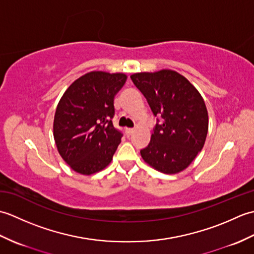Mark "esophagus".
<instances>
[{
	"mask_svg": "<svg viewBox=\"0 0 254 254\" xmlns=\"http://www.w3.org/2000/svg\"><path fill=\"white\" fill-rule=\"evenodd\" d=\"M133 132H134V130H133V128H127V130H126V134H127V136H130V135H132V134H133Z\"/></svg>",
	"mask_w": 254,
	"mask_h": 254,
	"instance_id": "1",
	"label": "esophagus"
}]
</instances>
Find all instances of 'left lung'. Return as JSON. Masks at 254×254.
I'll list each match as a JSON object with an SVG mask.
<instances>
[{
    "instance_id": "1",
    "label": "left lung",
    "mask_w": 254,
    "mask_h": 254,
    "mask_svg": "<svg viewBox=\"0 0 254 254\" xmlns=\"http://www.w3.org/2000/svg\"><path fill=\"white\" fill-rule=\"evenodd\" d=\"M146 98L156 124L150 143L141 150L146 164L163 174L175 175L188 168L201 152L208 131V115L197 89L171 69L131 75Z\"/></svg>"
}]
</instances>
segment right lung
I'll list each match as a JSON object with an SVG mask.
<instances>
[{"instance_id": "obj_1", "label": "right lung", "mask_w": 254, "mask_h": 254, "mask_svg": "<svg viewBox=\"0 0 254 254\" xmlns=\"http://www.w3.org/2000/svg\"><path fill=\"white\" fill-rule=\"evenodd\" d=\"M127 78L123 73H86L59 101L53 136L59 154L77 174L93 175L111 163L122 137L111 121L113 100Z\"/></svg>"}]
</instances>
